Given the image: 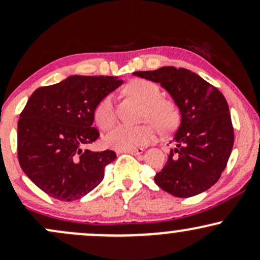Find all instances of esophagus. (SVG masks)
<instances>
[{
    "label": "esophagus",
    "mask_w": 260,
    "mask_h": 260,
    "mask_svg": "<svg viewBox=\"0 0 260 260\" xmlns=\"http://www.w3.org/2000/svg\"><path fill=\"white\" fill-rule=\"evenodd\" d=\"M128 154H132V155H142L144 153V149L142 148H137V149H132V150H128Z\"/></svg>",
    "instance_id": "1"
}]
</instances>
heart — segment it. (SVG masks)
Segmentation results:
<instances>
[{
  "label": "heart",
  "mask_w": 260,
  "mask_h": 260,
  "mask_svg": "<svg viewBox=\"0 0 260 260\" xmlns=\"http://www.w3.org/2000/svg\"><path fill=\"white\" fill-rule=\"evenodd\" d=\"M126 92L144 104L145 120H151L162 132L174 129L178 123L177 106L171 100L161 98L159 85L147 79H134L126 86ZM94 120L100 129H110L116 122V112L112 98L105 96L94 110ZM156 138V128L147 123L142 126H121L113 128L104 138L107 148L118 151H128L149 144Z\"/></svg>",
  "instance_id": "obj_1"
}]
</instances>
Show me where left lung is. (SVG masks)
Segmentation results:
<instances>
[{"instance_id": "8db88e82", "label": "left lung", "mask_w": 260, "mask_h": 260, "mask_svg": "<svg viewBox=\"0 0 260 260\" xmlns=\"http://www.w3.org/2000/svg\"><path fill=\"white\" fill-rule=\"evenodd\" d=\"M133 74L159 83L181 113L180 127L172 139L176 147L155 175V183L178 198L209 189L221 176L234 147V127L225 96L184 68L166 66Z\"/></svg>"}]
</instances>
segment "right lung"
<instances>
[{
  "label": "right lung",
  "instance_id": "right-lung-1",
  "mask_svg": "<svg viewBox=\"0 0 260 260\" xmlns=\"http://www.w3.org/2000/svg\"><path fill=\"white\" fill-rule=\"evenodd\" d=\"M122 83L117 77L70 76L30 95L18 121V160L46 194L77 201L103 181L115 151L85 147L100 136L92 127L95 107Z\"/></svg>",
  "mask_w": 260,
  "mask_h": 260
}]
</instances>
